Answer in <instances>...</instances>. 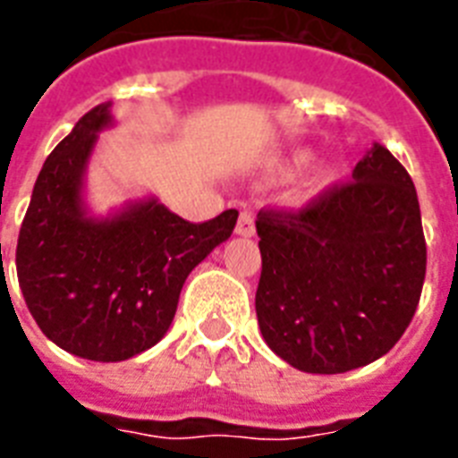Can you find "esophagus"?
<instances>
[{
  "mask_svg": "<svg viewBox=\"0 0 458 458\" xmlns=\"http://www.w3.org/2000/svg\"><path fill=\"white\" fill-rule=\"evenodd\" d=\"M235 233L240 237H252L254 233H257V228H254L252 211H242V214H240V218H237V225H235Z\"/></svg>",
  "mask_w": 458,
  "mask_h": 458,
  "instance_id": "esophagus-1",
  "label": "esophagus"
}]
</instances>
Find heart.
<instances>
[{"instance_id":"1","label":"heart","mask_w":458,"mask_h":458,"mask_svg":"<svg viewBox=\"0 0 458 458\" xmlns=\"http://www.w3.org/2000/svg\"><path fill=\"white\" fill-rule=\"evenodd\" d=\"M312 160V151L310 148H295L284 158H278L274 163V174L276 177H291V174L300 173L302 167L307 165ZM329 180V170H322V177H319V182H327Z\"/></svg>"}]
</instances>
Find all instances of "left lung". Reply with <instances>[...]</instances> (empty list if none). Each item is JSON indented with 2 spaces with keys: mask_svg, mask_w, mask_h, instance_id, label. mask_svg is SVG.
Here are the masks:
<instances>
[{
  "mask_svg": "<svg viewBox=\"0 0 458 458\" xmlns=\"http://www.w3.org/2000/svg\"><path fill=\"white\" fill-rule=\"evenodd\" d=\"M353 177L298 214L257 218L261 336L310 375H341L389 353L423 291L428 250L411 174L372 144Z\"/></svg>",
  "mask_w": 458,
  "mask_h": 458,
  "instance_id": "1",
  "label": "left lung"
}]
</instances>
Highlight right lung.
<instances>
[{
  "label": "right lung",
  "instance_id": "1",
  "mask_svg": "<svg viewBox=\"0 0 458 458\" xmlns=\"http://www.w3.org/2000/svg\"><path fill=\"white\" fill-rule=\"evenodd\" d=\"M110 107L89 110L47 156L16 247L21 293L40 331L96 362L129 360L158 344L191 268L237 223L235 208L184 221L153 194L93 214L86 170L100 131L114 127Z\"/></svg>",
  "mask_w": 458,
  "mask_h": 458
}]
</instances>
